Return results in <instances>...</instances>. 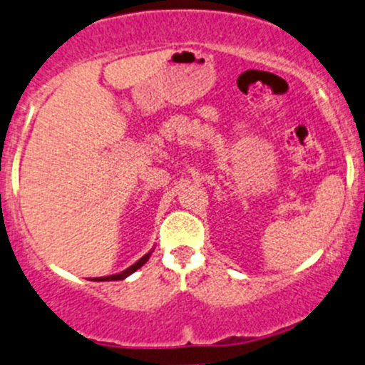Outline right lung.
<instances>
[{"instance_id":"right-lung-1","label":"right lung","mask_w":365,"mask_h":365,"mask_svg":"<svg viewBox=\"0 0 365 365\" xmlns=\"http://www.w3.org/2000/svg\"><path fill=\"white\" fill-rule=\"evenodd\" d=\"M152 252H153V250L150 251V252H147V255L145 256H141V258L136 261L135 264H131L130 268H126L124 269V272H121V273H118V275H109V277H98V278H92V280H96V282H113V280H124V278L126 277H130L131 273H135L136 269H140L141 267H143L145 263H147L148 261V258L150 256H152Z\"/></svg>"}]
</instances>
